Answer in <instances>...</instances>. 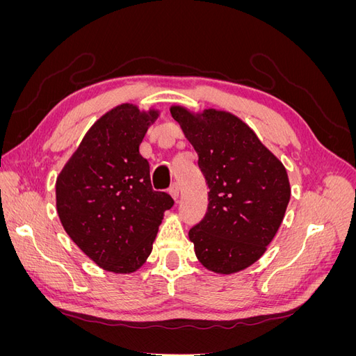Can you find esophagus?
<instances>
[{
	"instance_id": "1",
	"label": "esophagus",
	"mask_w": 356,
	"mask_h": 356,
	"mask_svg": "<svg viewBox=\"0 0 356 356\" xmlns=\"http://www.w3.org/2000/svg\"><path fill=\"white\" fill-rule=\"evenodd\" d=\"M169 195L177 200L178 196H179V186L178 184H172L170 188H169Z\"/></svg>"
}]
</instances>
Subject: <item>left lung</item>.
I'll return each mask as SVG.
<instances>
[{
  "label": "left lung",
  "instance_id": "8db88e82",
  "mask_svg": "<svg viewBox=\"0 0 356 356\" xmlns=\"http://www.w3.org/2000/svg\"><path fill=\"white\" fill-rule=\"evenodd\" d=\"M197 153L209 188L208 212L188 232L208 270L232 275L260 260L281 227L291 197L286 169L239 117L215 108L172 105Z\"/></svg>",
  "mask_w": 356,
  "mask_h": 356
}]
</instances>
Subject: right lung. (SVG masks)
Returning <instances> with one entry per match:
<instances>
[{"label":"right lung","mask_w":356,"mask_h":356,"mask_svg":"<svg viewBox=\"0 0 356 356\" xmlns=\"http://www.w3.org/2000/svg\"><path fill=\"white\" fill-rule=\"evenodd\" d=\"M159 110L122 104L98 118L56 179V211L72 242L106 272H136L152 254L168 193L154 191L139 145Z\"/></svg>","instance_id":"1"}]
</instances>
